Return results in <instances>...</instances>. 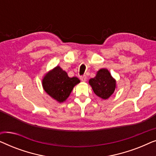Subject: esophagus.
<instances>
[{
	"mask_svg": "<svg viewBox=\"0 0 156 156\" xmlns=\"http://www.w3.org/2000/svg\"><path fill=\"white\" fill-rule=\"evenodd\" d=\"M87 76H85V75H84V76H82L80 77V80L82 81V82H85L87 81Z\"/></svg>",
	"mask_w": 156,
	"mask_h": 156,
	"instance_id": "obj_1",
	"label": "esophagus"
}]
</instances>
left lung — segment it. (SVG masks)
Segmentation results:
<instances>
[{"mask_svg":"<svg viewBox=\"0 0 156 156\" xmlns=\"http://www.w3.org/2000/svg\"><path fill=\"white\" fill-rule=\"evenodd\" d=\"M89 83L95 94L103 99H107L114 94L116 84V80L106 69H99L95 77L89 80Z\"/></svg>","mask_w":156,"mask_h":156,"instance_id":"obj_1","label":"left lung"}]
</instances>
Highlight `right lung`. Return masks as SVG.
<instances>
[{"instance_id":"add662e5","label":"right lung","mask_w":156,"mask_h":156,"mask_svg":"<svg viewBox=\"0 0 156 156\" xmlns=\"http://www.w3.org/2000/svg\"><path fill=\"white\" fill-rule=\"evenodd\" d=\"M80 82L77 77H69L67 72L57 66L44 76L42 87L47 94L62 103L69 97L74 87Z\"/></svg>"}]
</instances>
